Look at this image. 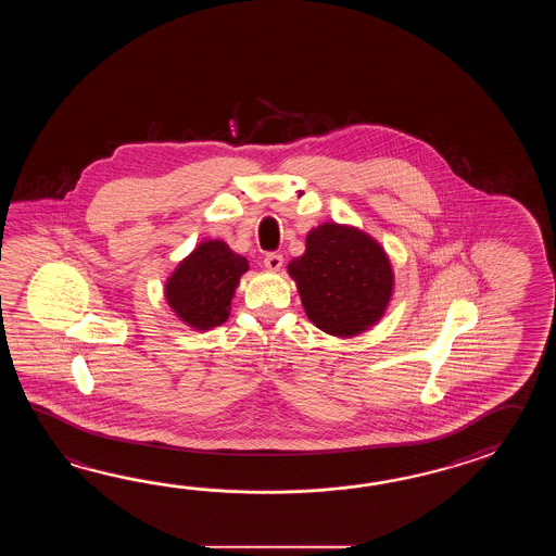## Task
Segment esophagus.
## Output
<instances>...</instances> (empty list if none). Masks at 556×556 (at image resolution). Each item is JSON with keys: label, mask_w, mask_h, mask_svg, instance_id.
Instances as JSON below:
<instances>
[{"label": "esophagus", "mask_w": 556, "mask_h": 556, "mask_svg": "<svg viewBox=\"0 0 556 556\" xmlns=\"http://www.w3.org/2000/svg\"><path fill=\"white\" fill-rule=\"evenodd\" d=\"M283 258L282 254H266L264 258V266L270 270V273H278L282 268Z\"/></svg>", "instance_id": "1"}]
</instances>
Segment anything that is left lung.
I'll return each mask as SVG.
<instances>
[{
	"label": "left lung",
	"mask_w": 556,
	"mask_h": 556,
	"mask_svg": "<svg viewBox=\"0 0 556 556\" xmlns=\"http://www.w3.org/2000/svg\"><path fill=\"white\" fill-rule=\"evenodd\" d=\"M309 321L336 338L374 328L390 306L395 276L390 256L362 228L324 223L306 235V250L288 264Z\"/></svg>",
	"instance_id": "left-lung-1"
}]
</instances>
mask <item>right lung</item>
<instances>
[{
  "label": "right lung",
  "mask_w": 556,
  "mask_h": 556,
  "mask_svg": "<svg viewBox=\"0 0 556 556\" xmlns=\"http://www.w3.org/2000/svg\"><path fill=\"white\" fill-rule=\"evenodd\" d=\"M244 273L249 261L225 240H202L166 278V304L190 330H213L230 316V302Z\"/></svg>",
  "instance_id": "add662e5"
}]
</instances>
